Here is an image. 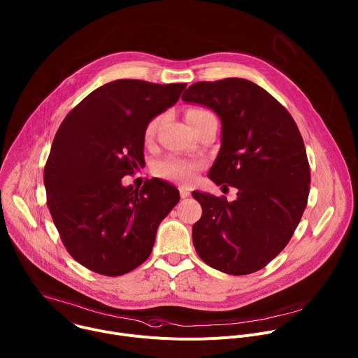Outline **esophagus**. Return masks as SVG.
Returning <instances> with one entry per match:
<instances>
[{"label":"esophagus","mask_w":358,"mask_h":358,"mask_svg":"<svg viewBox=\"0 0 358 358\" xmlns=\"http://www.w3.org/2000/svg\"><path fill=\"white\" fill-rule=\"evenodd\" d=\"M180 195H181V198H187L191 195V191L187 187H180Z\"/></svg>","instance_id":"34e87169"}]
</instances>
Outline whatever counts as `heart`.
<instances>
[{"instance_id": "heart-1", "label": "heart", "mask_w": 358, "mask_h": 358, "mask_svg": "<svg viewBox=\"0 0 358 358\" xmlns=\"http://www.w3.org/2000/svg\"><path fill=\"white\" fill-rule=\"evenodd\" d=\"M198 112H203V110L191 109L187 112V116ZM157 125H159V117L152 119V121L146 125V129H145L146 139H150L155 135ZM201 169H202V163L198 160L180 157V156H169L156 164L155 173L164 180L181 184V185H189L195 181L196 174Z\"/></svg>"}]
</instances>
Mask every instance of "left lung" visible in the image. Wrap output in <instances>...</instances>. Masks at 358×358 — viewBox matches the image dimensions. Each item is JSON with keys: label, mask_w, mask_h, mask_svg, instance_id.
<instances>
[{"label": "left lung", "mask_w": 358, "mask_h": 358, "mask_svg": "<svg viewBox=\"0 0 358 358\" xmlns=\"http://www.w3.org/2000/svg\"><path fill=\"white\" fill-rule=\"evenodd\" d=\"M182 101L219 116L220 149L208 177L237 188L231 202L192 192L202 206L194 248L222 273L259 271L288 245L306 208L310 171L299 129L273 95L245 78L195 83Z\"/></svg>", "instance_id": "obj_1"}]
</instances>
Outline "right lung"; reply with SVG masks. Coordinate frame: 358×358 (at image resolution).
Instances as JSON below:
<instances>
[{
    "instance_id": "right-lung-1",
    "label": "right lung",
    "mask_w": 358,
    "mask_h": 358,
    "mask_svg": "<svg viewBox=\"0 0 358 358\" xmlns=\"http://www.w3.org/2000/svg\"><path fill=\"white\" fill-rule=\"evenodd\" d=\"M187 84L115 80L88 94L62 122L45 166L48 206L71 257L88 270L124 275L148 260L157 227L180 201L155 178L122 185L145 163V129Z\"/></svg>"
}]
</instances>
